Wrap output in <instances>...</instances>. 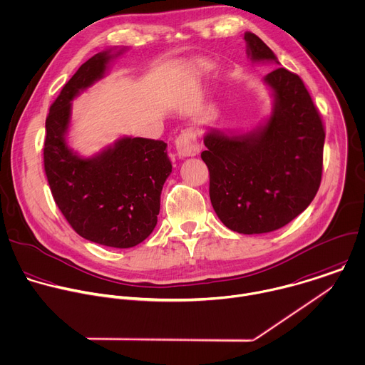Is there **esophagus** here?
Instances as JSON below:
<instances>
[{"label":"esophagus","instance_id":"obj_1","mask_svg":"<svg viewBox=\"0 0 365 365\" xmlns=\"http://www.w3.org/2000/svg\"><path fill=\"white\" fill-rule=\"evenodd\" d=\"M175 148L180 158L195 157L200 153V145L197 143V137L192 131L184 130L175 140Z\"/></svg>","mask_w":365,"mask_h":365}]
</instances>
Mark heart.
<instances>
[{
    "instance_id": "1",
    "label": "heart",
    "mask_w": 365,
    "mask_h": 365,
    "mask_svg": "<svg viewBox=\"0 0 365 365\" xmlns=\"http://www.w3.org/2000/svg\"><path fill=\"white\" fill-rule=\"evenodd\" d=\"M211 68H212V64H211V63H208V61H205V60H197V61H194V63L188 67V70H187V77H188V80H191V81H197V80H200L201 77H204L205 74H208V73L211 71Z\"/></svg>"
}]
</instances>
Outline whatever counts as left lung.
Returning <instances> with one entry per match:
<instances>
[{"label": "left lung", "mask_w": 365, "mask_h": 365, "mask_svg": "<svg viewBox=\"0 0 365 365\" xmlns=\"http://www.w3.org/2000/svg\"><path fill=\"white\" fill-rule=\"evenodd\" d=\"M252 63L279 64L271 48L245 33ZM271 115L248 133L208 130L202 161L210 198L221 222L240 234L275 231L314 200L322 174L324 125L302 80L278 67L264 77Z\"/></svg>", "instance_id": "1"}]
</instances>
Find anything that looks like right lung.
I'll list each match as a JSON object with an SVG mask.
<instances>
[{
	"mask_svg": "<svg viewBox=\"0 0 365 365\" xmlns=\"http://www.w3.org/2000/svg\"><path fill=\"white\" fill-rule=\"evenodd\" d=\"M124 51H101L78 68L50 108L44 143L56 204L78 235L114 248H131L153 232L163 185L173 171L160 140L121 137L93 157H81L67 143L71 101L101 80Z\"/></svg>",
	"mask_w": 365,
	"mask_h": 365,
	"instance_id": "obj_1",
	"label": "right lung"
}]
</instances>
